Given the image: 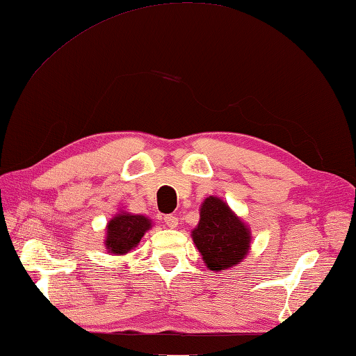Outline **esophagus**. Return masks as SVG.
<instances>
[{
	"label": "esophagus",
	"instance_id": "1",
	"mask_svg": "<svg viewBox=\"0 0 356 356\" xmlns=\"http://www.w3.org/2000/svg\"><path fill=\"white\" fill-rule=\"evenodd\" d=\"M163 220H165V225L171 229L177 227V225H179V218L176 216H172V213H170V216H165Z\"/></svg>",
	"mask_w": 356,
	"mask_h": 356
}]
</instances>
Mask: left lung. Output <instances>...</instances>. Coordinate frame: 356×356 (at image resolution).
<instances>
[{
    "label": "left lung",
    "instance_id": "left-lung-1",
    "mask_svg": "<svg viewBox=\"0 0 356 356\" xmlns=\"http://www.w3.org/2000/svg\"><path fill=\"white\" fill-rule=\"evenodd\" d=\"M193 241L206 267L221 271L235 267L250 249V230L226 202L208 197L200 208V221L193 230Z\"/></svg>",
    "mask_w": 356,
    "mask_h": 356
}]
</instances>
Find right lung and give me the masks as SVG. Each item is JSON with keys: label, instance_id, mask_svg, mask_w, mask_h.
Listing matches in <instances>:
<instances>
[{"label": "right lung", "instance_id": "obj_1", "mask_svg": "<svg viewBox=\"0 0 356 356\" xmlns=\"http://www.w3.org/2000/svg\"><path fill=\"white\" fill-rule=\"evenodd\" d=\"M152 227V220L144 216H131L129 212H120L106 227L104 245L112 254H126L138 245L140 238Z\"/></svg>", "mask_w": 356, "mask_h": 356}]
</instances>
